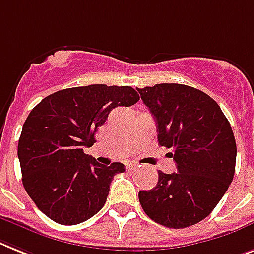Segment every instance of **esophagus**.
I'll return each instance as SVG.
<instances>
[{
	"label": "esophagus",
	"mask_w": 254,
	"mask_h": 254,
	"mask_svg": "<svg viewBox=\"0 0 254 254\" xmlns=\"http://www.w3.org/2000/svg\"><path fill=\"white\" fill-rule=\"evenodd\" d=\"M135 168H137V164H134V163H129V164L127 166V171H133L135 170Z\"/></svg>",
	"instance_id": "1"
}]
</instances>
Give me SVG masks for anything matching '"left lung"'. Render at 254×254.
Returning <instances> with one entry per match:
<instances>
[{
    "instance_id": "8db88e82",
    "label": "left lung",
    "mask_w": 254,
    "mask_h": 254,
    "mask_svg": "<svg viewBox=\"0 0 254 254\" xmlns=\"http://www.w3.org/2000/svg\"><path fill=\"white\" fill-rule=\"evenodd\" d=\"M155 117L158 142L172 148L177 172L158 171L150 190H139L143 211L170 228H185L205 219L232 183L236 142L227 117L213 98L179 83L137 88Z\"/></svg>"
}]
</instances>
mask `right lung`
<instances>
[{
	"label": "right lung",
	"instance_id": "obj_1",
	"mask_svg": "<svg viewBox=\"0 0 254 254\" xmlns=\"http://www.w3.org/2000/svg\"><path fill=\"white\" fill-rule=\"evenodd\" d=\"M139 95L130 86L90 84L48 95L30 112L18 143L22 181L41 213L73 226L102 210L123 163L103 166L84 154L116 107H130Z\"/></svg>",
	"mask_w": 254,
	"mask_h": 254
}]
</instances>
